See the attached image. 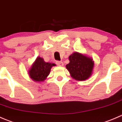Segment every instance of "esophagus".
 Returning <instances> with one entry per match:
<instances>
[{
    "label": "esophagus",
    "mask_w": 122,
    "mask_h": 122,
    "mask_svg": "<svg viewBox=\"0 0 122 122\" xmlns=\"http://www.w3.org/2000/svg\"><path fill=\"white\" fill-rule=\"evenodd\" d=\"M56 64L59 66H63V63L61 61H56Z\"/></svg>",
    "instance_id": "esophagus-1"
}]
</instances>
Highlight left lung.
Wrapping results in <instances>:
<instances>
[{"instance_id": "left-lung-1", "label": "left lung", "mask_w": 122, "mask_h": 122, "mask_svg": "<svg viewBox=\"0 0 122 122\" xmlns=\"http://www.w3.org/2000/svg\"><path fill=\"white\" fill-rule=\"evenodd\" d=\"M69 63L66 67L71 77L77 81H85L91 76L94 61L91 57L81 53H73L69 56Z\"/></svg>"}]
</instances>
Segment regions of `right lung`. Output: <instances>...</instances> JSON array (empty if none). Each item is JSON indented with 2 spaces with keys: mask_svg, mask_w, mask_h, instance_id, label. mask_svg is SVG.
Wrapping results in <instances>:
<instances>
[{
  "mask_svg": "<svg viewBox=\"0 0 122 122\" xmlns=\"http://www.w3.org/2000/svg\"><path fill=\"white\" fill-rule=\"evenodd\" d=\"M55 63L46 62L43 57L40 56L36 58L28 71V75L33 81L42 82L46 79Z\"/></svg>",
  "mask_w": 122,
  "mask_h": 122,
  "instance_id": "right-lung-1",
  "label": "right lung"
}]
</instances>
